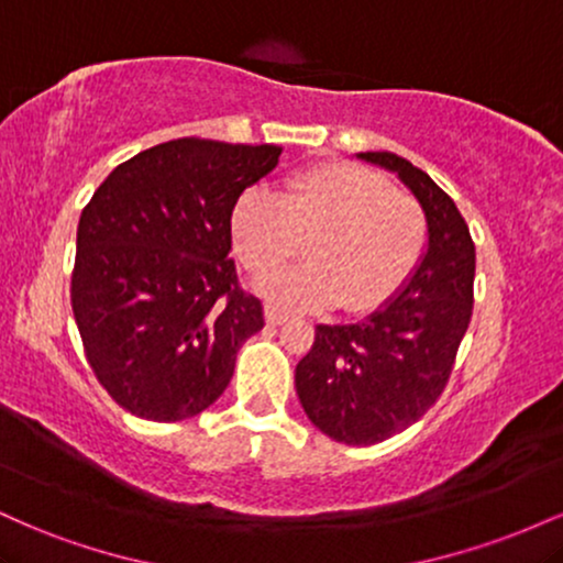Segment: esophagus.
Instances as JSON below:
<instances>
[{
  "mask_svg": "<svg viewBox=\"0 0 563 563\" xmlns=\"http://www.w3.org/2000/svg\"><path fill=\"white\" fill-rule=\"evenodd\" d=\"M264 318H267L269 325H283V322H286V320L290 318V314L286 312V309L273 307V303H267V307H264Z\"/></svg>",
  "mask_w": 563,
  "mask_h": 563,
  "instance_id": "34e87169",
  "label": "esophagus"
}]
</instances>
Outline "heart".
<instances>
[{"label": "heart", "instance_id": "obj_1", "mask_svg": "<svg viewBox=\"0 0 563 563\" xmlns=\"http://www.w3.org/2000/svg\"><path fill=\"white\" fill-rule=\"evenodd\" d=\"M230 243L251 275H275L299 254L309 262L262 283V294L299 309L367 312L399 294L421 262L426 219L416 198L384 174L320 161L294 172L277 198L243 192L228 219Z\"/></svg>", "mask_w": 563, "mask_h": 563}]
</instances>
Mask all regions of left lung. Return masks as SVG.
<instances>
[{"label":"left lung","instance_id":"8db88e82","mask_svg":"<svg viewBox=\"0 0 563 563\" xmlns=\"http://www.w3.org/2000/svg\"><path fill=\"white\" fill-rule=\"evenodd\" d=\"M394 172L421 203L426 251L399 294L365 320L318 325L296 365L299 402L325 437L376 444L416 423L448 386L474 309L468 224L429 174L394 153H357Z\"/></svg>","mask_w":563,"mask_h":563}]
</instances>
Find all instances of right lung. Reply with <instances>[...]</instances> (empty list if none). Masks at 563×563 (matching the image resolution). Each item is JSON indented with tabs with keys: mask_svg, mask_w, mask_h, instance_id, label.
Segmentation results:
<instances>
[{
	"mask_svg": "<svg viewBox=\"0 0 563 563\" xmlns=\"http://www.w3.org/2000/svg\"><path fill=\"white\" fill-rule=\"evenodd\" d=\"M283 147L183 137L108 174L81 211L70 307L97 380L132 416L174 423L228 389L264 328L238 286L230 209Z\"/></svg>",
	"mask_w": 563,
	"mask_h": 563,
	"instance_id": "obj_1",
	"label": "right lung"
}]
</instances>
